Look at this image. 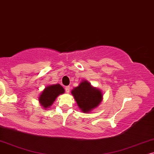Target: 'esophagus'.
<instances>
[{
  "mask_svg": "<svg viewBox=\"0 0 154 154\" xmlns=\"http://www.w3.org/2000/svg\"><path fill=\"white\" fill-rule=\"evenodd\" d=\"M65 91H66V93L68 94L69 92V89H70V87H69V86H67V87H65Z\"/></svg>",
  "mask_w": 154,
  "mask_h": 154,
  "instance_id": "1",
  "label": "esophagus"
}]
</instances>
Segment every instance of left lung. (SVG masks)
Segmentation results:
<instances>
[{"mask_svg": "<svg viewBox=\"0 0 154 154\" xmlns=\"http://www.w3.org/2000/svg\"><path fill=\"white\" fill-rule=\"evenodd\" d=\"M72 95L82 112L88 113L100 105L103 100L101 90L93 87L87 80H82L79 86L74 87Z\"/></svg>", "mask_w": 154, "mask_h": 154, "instance_id": "1", "label": "left lung"}]
</instances>
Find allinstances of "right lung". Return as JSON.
<instances>
[{"mask_svg": "<svg viewBox=\"0 0 154 154\" xmlns=\"http://www.w3.org/2000/svg\"><path fill=\"white\" fill-rule=\"evenodd\" d=\"M65 93V89L59 84L48 85L45 87L38 97V101L43 109H47L52 106L59 95Z\"/></svg>", "mask_w": 154, "mask_h": 154, "instance_id": "right-lung-1", "label": "right lung"}]
</instances>
